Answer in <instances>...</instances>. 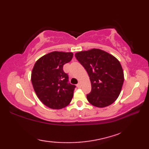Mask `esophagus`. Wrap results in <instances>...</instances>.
<instances>
[{"label": "esophagus", "instance_id": "esophagus-1", "mask_svg": "<svg viewBox=\"0 0 149 149\" xmlns=\"http://www.w3.org/2000/svg\"><path fill=\"white\" fill-rule=\"evenodd\" d=\"M77 88H81V83H79L77 84Z\"/></svg>", "mask_w": 149, "mask_h": 149}]
</instances>
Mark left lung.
<instances>
[{"instance_id": "obj_1", "label": "left lung", "mask_w": 149, "mask_h": 149, "mask_svg": "<svg viewBox=\"0 0 149 149\" xmlns=\"http://www.w3.org/2000/svg\"><path fill=\"white\" fill-rule=\"evenodd\" d=\"M75 56L90 77L91 91L86 95L88 102L98 107L113 104L118 97L124 81L118 60L98 49L79 52Z\"/></svg>"}]
</instances>
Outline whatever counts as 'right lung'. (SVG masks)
I'll list each match as a JSON object with an SVG mask.
<instances>
[{
    "mask_svg": "<svg viewBox=\"0 0 149 149\" xmlns=\"http://www.w3.org/2000/svg\"><path fill=\"white\" fill-rule=\"evenodd\" d=\"M73 58L72 52L54 51L42 56L35 63L31 82L37 97L43 104L54 109L67 106L75 86L68 83L63 65Z\"/></svg>",
    "mask_w": 149,
    "mask_h": 149,
    "instance_id": "1",
    "label": "right lung"
}]
</instances>
